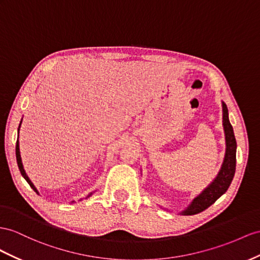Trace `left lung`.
Returning a JSON list of instances; mask_svg holds the SVG:
<instances>
[{
    "label": "left lung",
    "mask_w": 260,
    "mask_h": 260,
    "mask_svg": "<svg viewBox=\"0 0 260 260\" xmlns=\"http://www.w3.org/2000/svg\"><path fill=\"white\" fill-rule=\"evenodd\" d=\"M223 106V126L226 141V151L221 170L216 178L206 187L201 193L193 199L187 209L181 212L183 215H193L208 209L216 200L228 191L234 178L236 169V139L229 119L228 106L222 102Z\"/></svg>",
    "instance_id": "1"
}]
</instances>
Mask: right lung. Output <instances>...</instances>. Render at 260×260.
<instances>
[{
	"instance_id": "1",
	"label": "right lung",
	"mask_w": 260,
	"mask_h": 260,
	"mask_svg": "<svg viewBox=\"0 0 260 260\" xmlns=\"http://www.w3.org/2000/svg\"><path fill=\"white\" fill-rule=\"evenodd\" d=\"M21 123H22V122H21ZM19 127H21V124H19V126H18V131H19ZM15 151H16V161H17L18 169H19V171H21V175L24 177L25 180L28 182V184L30 185V188L38 193V191H37V189L35 188V185L32 184V182L29 180V178L27 177V175H26V172H25V170H24L23 164H22V158H21V152H19V143H18V139H17V142H16V149H15ZM92 194H93V192H91V193H89L88 196H86L85 199H88V198L91 197ZM72 202H75V201H72Z\"/></svg>"
}]
</instances>
